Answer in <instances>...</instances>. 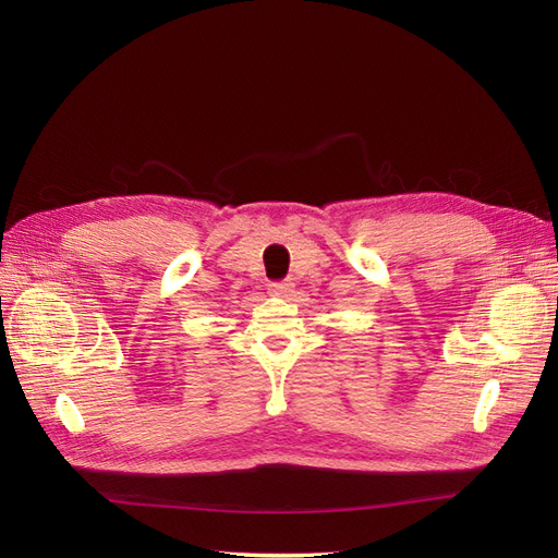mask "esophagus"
<instances>
[{"instance_id":"esophagus-1","label":"esophagus","mask_w":558,"mask_h":558,"mask_svg":"<svg viewBox=\"0 0 558 558\" xmlns=\"http://www.w3.org/2000/svg\"><path fill=\"white\" fill-rule=\"evenodd\" d=\"M267 293L275 295V298H289L293 293V283L289 281H275L267 286Z\"/></svg>"}]
</instances>
